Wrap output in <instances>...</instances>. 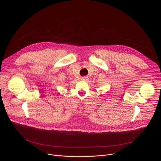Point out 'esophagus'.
Masks as SVG:
<instances>
[{"instance_id": "1", "label": "esophagus", "mask_w": 161, "mask_h": 161, "mask_svg": "<svg viewBox=\"0 0 161 161\" xmlns=\"http://www.w3.org/2000/svg\"><path fill=\"white\" fill-rule=\"evenodd\" d=\"M82 80H88V77H86V76L83 77V78H82Z\"/></svg>"}]
</instances>
